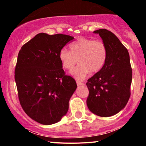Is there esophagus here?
I'll return each instance as SVG.
<instances>
[{
    "label": "esophagus",
    "instance_id": "1",
    "mask_svg": "<svg viewBox=\"0 0 146 146\" xmlns=\"http://www.w3.org/2000/svg\"><path fill=\"white\" fill-rule=\"evenodd\" d=\"M77 84H78V86H81V85H84V83L81 82L80 81H77Z\"/></svg>",
    "mask_w": 146,
    "mask_h": 146
}]
</instances>
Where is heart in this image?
<instances>
[{"instance_id":"1","label":"heart","mask_w":146,"mask_h":146,"mask_svg":"<svg viewBox=\"0 0 146 146\" xmlns=\"http://www.w3.org/2000/svg\"><path fill=\"white\" fill-rule=\"evenodd\" d=\"M107 58V48L100 40L80 37L70 44V51L62 48L59 52V59L65 69L70 70L77 80H82L90 73L100 71L104 66Z\"/></svg>"}]
</instances>
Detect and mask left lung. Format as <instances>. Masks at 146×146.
<instances>
[{
  "instance_id": "8db88e82",
  "label": "left lung",
  "mask_w": 146,
  "mask_h": 146,
  "mask_svg": "<svg viewBox=\"0 0 146 146\" xmlns=\"http://www.w3.org/2000/svg\"><path fill=\"white\" fill-rule=\"evenodd\" d=\"M107 48L103 68L88 80L87 106L100 117H110L124 108L130 96L132 71L127 48L111 31L96 30Z\"/></svg>"
}]
</instances>
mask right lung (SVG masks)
Listing matches in <instances>:
<instances>
[{
  "instance_id": "1",
  "label": "right lung",
  "mask_w": 146,
  "mask_h": 146,
  "mask_svg": "<svg viewBox=\"0 0 146 146\" xmlns=\"http://www.w3.org/2000/svg\"><path fill=\"white\" fill-rule=\"evenodd\" d=\"M74 38L64 34H37L18 53L15 81L20 103L30 118L41 124L61 120L76 90L75 80L65 75L59 52Z\"/></svg>"
}]
</instances>
